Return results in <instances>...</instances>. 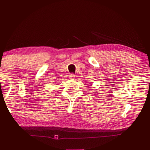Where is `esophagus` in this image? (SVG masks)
Masks as SVG:
<instances>
[{
  "mask_svg": "<svg viewBox=\"0 0 150 150\" xmlns=\"http://www.w3.org/2000/svg\"><path fill=\"white\" fill-rule=\"evenodd\" d=\"M75 75L74 74H73V73H71L69 77L70 79H73V78L75 77Z\"/></svg>",
  "mask_w": 150,
  "mask_h": 150,
  "instance_id": "esophagus-1",
  "label": "esophagus"
}]
</instances>
